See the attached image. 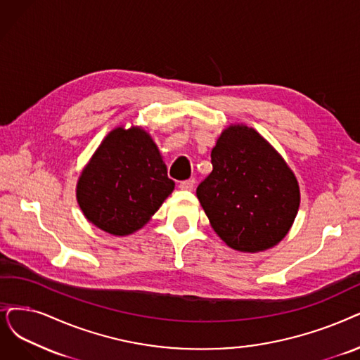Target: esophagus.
I'll return each instance as SVG.
<instances>
[{
	"mask_svg": "<svg viewBox=\"0 0 360 360\" xmlns=\"http://www.w3.org/2000/svg\"><path fill=\"white\" fill-rule=\"evenodd\" d=\"M193 186H195V180H193V179H191V180L180 181L179 188H180L181 191H192V189H193Z\"/></svg>",
	"mask_w": 360,
	"mask_h": 360,
	"instance_id": "34e87169",
	"label": "esophagus"
}]
</instances>
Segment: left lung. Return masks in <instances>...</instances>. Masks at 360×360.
I'll return each mask as SVG.
<instances>
[{
    "label": "left lung",
    "instance_id": "left-lung-1",
    "mask_svg": "<svg viewBox=\"0 0 360 360\" xmlns=\"http://www.w3.org/2000/svg\"><path fill=\"white\" fill-rule=\"evenodd\" d=\"M211 164L196 196L215 233L243 252L275 247L300 205L298 183L279 153L252 128L232 125L212 148Z\"/></svg>",
    "mask_w": 360,
    "mask_h": 360
}]
</instances>
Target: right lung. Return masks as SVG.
Segmentation results:
<instances>
[{"label":"right lung","instance_id":"1","mask_svg":"<svg viewBox=\"0 0 360 360\" xmlns=\"http://www.w3.org/2000/svg\"><path fill=\"white\" fill-rule=\"evenodd\" d=\"M172 189L150 136L134 127L115 128L84 168L77 198L89 221L124 236L145 226Z\"/></svg>","mask_w":360,"mask_h":360}]
</instances>
